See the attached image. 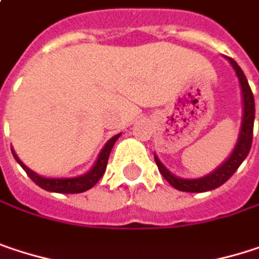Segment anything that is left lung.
Returning a JSON list of instances; mask_svg holds the SVG:
<instances>
[{
    "instance_id": "obj_1",
    "label": "left lung",
    "mask_w": 259,
    "mask_h": 259,
    "mask_svg": "<svg viewBox=\"0 0 259 259\" xmlns=\"http://www.w3.org/2000/svg\"><path fill=\"white\" fill-rule=\"evenodd\" d=\"M228 58V57H227ZM228 61L231 63L234 67L237 78L240 80V87H241V96H243V118H241V127H240V135H238V141L235 144V148L233 150L231 156L211 174L201 177V179H180L174 174H171L163 165L162 162L157 159V156L154 154V160L156 165L159 168V172L163 176V179L168 181L172 187H176L177 190L181 192H208L213 190L219 186H222L227 180H230L233 177V174L238 169V166L243 163V160L247 157L250 147H252V138H253V120H255V100H253V94L252 90L249 87V82L244 76L243 70L240 69V66L234 61L233 58H228Z\"/></svg>"
}]
</instances>
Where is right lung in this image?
Masks as SVG:
<instances>
[{
    "label": "right lung",
    "mask_w": 259,
    "mask_h": 259,
    "mask_svg": "<svg viewBox=\"0 0 259 259\" xmlns=\"http://www.w3.org/2000/svg\"><path fill=\"white\" fill-rule=\"evenodd\" d=\"M120 135L121 133L115 135L114 138H111L106 142V145L100 151L94 166L87 174L79 176V177H72V179H48V177H41V176L35 174L34 171H31L28 166H25L19 160V157L16 156V153L13 150H12V153H13V157L16 159V162L24 168L26 176L34 181L38 187H41V189H45L48 192H57V193H80V192H85V190L91 189L97 181L102 179V176L106 171V165H108V159H109L111 150H112L115 141L120 138Z\"/></svg>",
    "instance_id": "right-lung-1"
}]
</instances>
